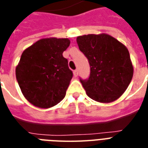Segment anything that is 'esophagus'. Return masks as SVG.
<instances>
[{
	"label": "esophagus",
	"mask_w": 148,
	"mask_h": 148,
	"mask_svg": "<svg viewBox=\"0 0 148 148\" xmlns=\"http://www.w3.org/2000/svg\"><path fill=\"white\" fill-rule=\"evenodd\" d=\"M73 75H74L75 77H77L78 75H79V72H78L77 69H75V70L73 71Z\"/></svg>",
	"instance_id": "34e87169"
}]
</instances>
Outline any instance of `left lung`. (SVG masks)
Returning <instances> with one entry per match:
<instances>
[{
	"label": "left lung",
	"instance_id": "left-lung-1",
	"mask_svg": "<svg viewBox=\"0 0 148 148\" xmlns=\"http://www.w3.org/2000/svg\"><path fill=\"white\" fill-rule=\"evenodd\" d=\"M90 65L88 79H80L86 94L95 101L109 103L122 95L134 69L127 47L108 34H88L76 39Z\"/></svg>",
	"mask_w": 148,
	"mask_h": 148
}]
</instances>
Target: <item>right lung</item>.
Masks as SVG:
<instances>
[{"label": "right lung", "mask_w": 148, "mask_h": 148, "mask_svg": "<svg viewBox=\"0 0 148 148\" xmlns=\"http://www.w3.org/2000/svg\"><path fill=\"white\" fill-rule=\"evenodd\" d=\"M70 44L67 38H44L24 50L16 67V78L27 100L48 108L64 99L73 72L62 53Z\"/></svg>", "instance_id": "right-lung-1"}]
</instances>
